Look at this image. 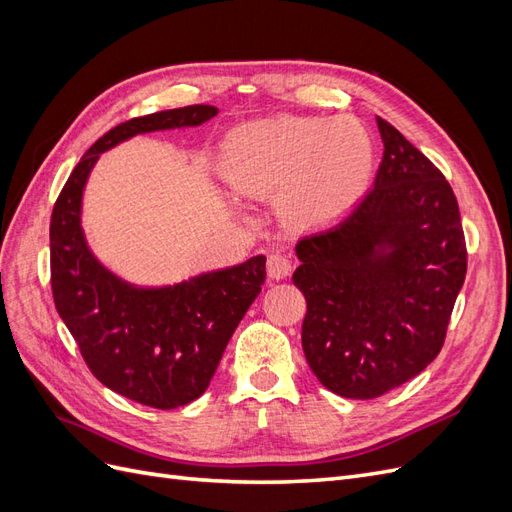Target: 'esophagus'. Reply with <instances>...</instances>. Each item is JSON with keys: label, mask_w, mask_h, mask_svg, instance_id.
<instances>
[{"label": "esophagus", "mask_w": 512, "mask_h": 512, "mask_svg": "<svg viewBox=\"0 0 512 512\" xmlns=\"http://www.w3.org/2000/svg\"><path fill=\"white\" fill-rule=\"evenodd\" d=\"M292 271V260L282 252H271L267 258V273L271 280H284Z\"/></svg>", "instance_id": "34e87169"}]
</instances>
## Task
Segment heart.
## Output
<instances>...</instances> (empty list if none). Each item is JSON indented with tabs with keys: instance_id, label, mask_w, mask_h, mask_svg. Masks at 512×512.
Returning <instances> with one entry per match:
<instances>
[{
	"instance_id": "b5f03b06",
	"label": "heart",
	"mask_w": 512,
	"mask_h": 512,
	"mask_svg": "<svg viewBox=\"0 0 512 512\" xmlns=\"http://www.w3.org/2000/svg\"><path fill=\"white\" fill-rule=\"evenodd\" d=\"M374 145L354 117L277 115L232 130L220 147L218 173L245 198L282 192L292 222L314 226L346 215L363 196Z\"/></svg>"
}]
</instances>
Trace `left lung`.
Returning <instances> with one entry per match:
<instances>
[{
  "label": "left lung",
  "mask_w": 512,
  "mask_h": 512,
  "mask_svg": "<svg viewBox=\"0 0 512 512\" xmlns=\"http://www.w3.org/2000/svg\"><path fill=\"white\" fill-rule=\"evenodd\" d=\"M374 188L342 222L297 243L305 359L329 391L389 393L444 346L468 250L451 183L389 121ZM390 252H385V247Z\"/></svg>",
  "instance_id": "1"
}]
</instances>
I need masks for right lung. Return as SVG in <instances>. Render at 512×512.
Returning <instances> with one entry per match:
<instances>
[{"label": "right lung", "instance_id": "add662e5", "mask_svg": "<svg viewBox=\"0 0 512 512\" xmlns=\"http://www.w3.org/2000/svg\"><path fill=\"white\" fill-rule=\"evenodd\" d=\"M218 115L209 104L134 117L87 149L61 188L51 215V288L55 307L83 359L108 389L136 404L173 410L207 391L228 339L265 284V256L164 288H136L89 252L81 198L102 151L134 134L170 130Z\"/></svg>", "mask_w": 512, "mask_h": 512}]
</instances>
